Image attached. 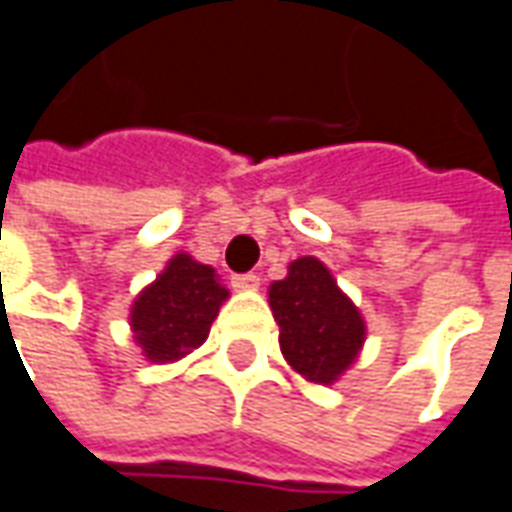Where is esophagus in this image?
Listing matches in <instances>:
<instances>
[{
    "label": "esophagus",
    "instance_id": "obj_1",
    "mask_svg": "<svg viewBox=\"0 0 512 512\" xmlns=\"http://www.w3.org/2000/svg\"><path fill=\"white\" fill-rule=\"evenodd\" d=\"M231 286H234L237 292H256V289H259V275H234V278H231Z\"/></svg>",
    "mask_w": 512,
    "mask_h": 512
}]
</instances>
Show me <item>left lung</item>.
<instances>
[{
    "mask_svg": "<svg viewBox=\"0 0 512 512\" xmlns=\"http://www.w3.org/2000/svg\"><path fill=\"white\" fill-rule=\"evenodd\" d=\"M270 308L286 364L317 386H333L358 361L366 322L317 256H300L273 281Z\"/></svg>",
    "mask_w": 512,
    "mask_h": 512,
    "instance_id": "1",
    "label": "left lung"
}]
</instances>
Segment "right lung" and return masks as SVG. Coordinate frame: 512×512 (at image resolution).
Wrapping results in <instances>:
<instances>
[{"label":"right lung","instance_id":"1","mask_svg":"<svg viewBox=\"0 0 512 512\" xmlns=\"http://www.w3.org/2000/svg\"><path fill=\"white\" fill-rule=\"evenodd\" d=\"M226 300L228 289L215 267L195 262L190 253H176L134 297L129 308L134 344L151 364H173L206 342Z\"/></svg>","mask_w":512,"mask_h":512}]
</instances>
